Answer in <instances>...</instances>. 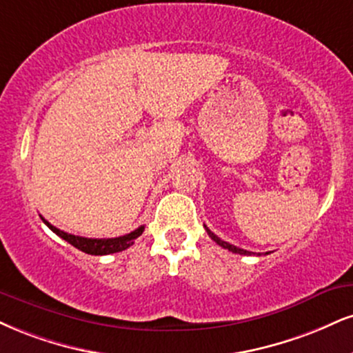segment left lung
<instances>
[{"mask_svg": "<svg viewBox=\"0 0 353 353\" xmlns=\"http://www.w3.org/2000/svg\"><path fill=\"white\" fill-rule=\"evenodd\" d=\"M203 227H205V225H203ZM205 230H207V233H209V236H210V239L215 241V243L220 245V246H222V248H225V250H228V252H232V253H239V254H254V253H252V252H248V250L239 248V246H235V245H230V243H228V241H223L222 239H219V236L215 235L214 232H210L209 228H207V227H205ZM258 254H260V253H258ZM266 254H268V253H266Z\"/></svg>", "mask_w": 353, "mask_h": 353, "instance_id": "obj_1", "label": "left lung"}]
</instances>
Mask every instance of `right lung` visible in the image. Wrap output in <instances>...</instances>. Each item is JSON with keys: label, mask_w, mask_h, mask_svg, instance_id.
Segmentation results:
<instances>
[{"label": "right lung", "mask_w": 353, "mask_h": 353, "mask_svg": "<svg viewBox=\"0 0 353 353\" xmlns=\"http://www.w3.org/2000/svg\"><path fill=\"white\" fill-rule=\"evenodd\" d=\"M41 219L42 222L48 225L50 230L55 233V235H59L62 240H65L67 243L75 246V248L80 250V252L88 253V254H110V253L123 252V250H126L128 246L133 245L134 240L144 232V225H141V227H138L131 233H126V235L123 236H117V239H85V236H77V235H72V233L59 230V228H55L54 225H50L44 217Z\"/></svg>", "instance_id": "right-lung-1"}]
</instances>
